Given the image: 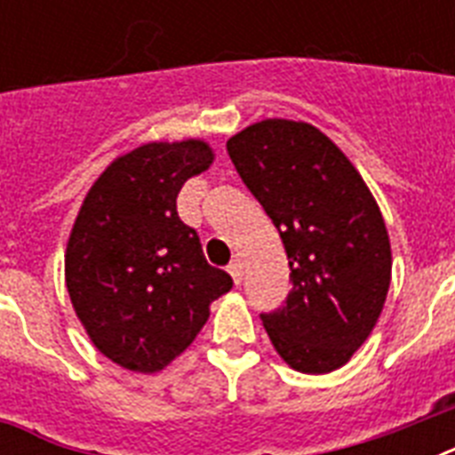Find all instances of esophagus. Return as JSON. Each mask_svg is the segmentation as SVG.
Returning a JSON list of instances; mask_svg holds the SVG:
<instances>
[{"instance_id":"obj_1","label":"esophagus","mask_w":455,"mask_h":455,"mask_svg":"<svg viewBox=\"0 0 455 455\" xmlns=\"http://www.w3.org/2000/svg\"><path fill=\"white\" fill-rule=\"evenodd\" d=\"M228 274H231V278H234L235 285H241L243 274H245V271H243V262H241V259H234V262L228 264Z\"/></svg>"}]
</instances>
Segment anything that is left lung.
Segmentation results:
<instances>
[{
  "label": "left lung",
  "mask_w": 455,
  "mask_h": 455,
  "mask_svg": "<svg viewBox=\"0 0 455 455\" xmlns=\"http://www.w3.org/2000/svg\"><path fill=\"white\" fill-rule=\"evenodd\" d=\"M227 151L291 264L285 304L259 314L276 352L302 373L345 366L389 291L380 207L345 153L307 123L262 120L228 139Z\"/></svg>",
  "instance_id": "obj_1"
}]
</instances>
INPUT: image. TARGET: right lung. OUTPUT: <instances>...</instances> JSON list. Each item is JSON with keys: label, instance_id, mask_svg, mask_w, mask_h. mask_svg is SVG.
I'll list each match as a JSON object with an SVG mask.
<instances>
[{"label": "right lung", "instance_id": "1", "mask_svg": "<svg viewBox=\"0 0 455 455\" xmlns=\"http://www.w3.org/2000/svg\"><path fill=\"white\" fill-rule=\"evenodd\" d=\"M205 141L146 144L96 179L66 250V285L96 349L137 373L163 371L191 345L210 302L231 291L196 228L179 220L186 179L212 163Z\"/></svg>", "mask_w": 455, "mask_h": 455}]
</instances>
